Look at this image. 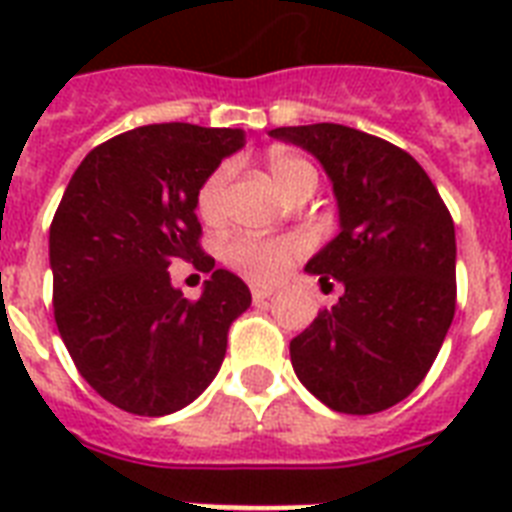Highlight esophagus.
Masks as SVG:
<instances>
[{
  "instance_id": "esophagus-1",
  "label": "esophagus",
  "mask_w": 512,
  "mask_h": 512,
  "mask_svg": "<svg viewBox=\"0 0 512 512\" xmlns=\"http://www.w3.org/2000/svg\"><path fill=\"white\" fill-rule=\"evenodd\" d=\"M272 293H275V288H267V285H253V288H251V296H253V301H256V304L267 301Z\"/></svg>"
}]
</instances>
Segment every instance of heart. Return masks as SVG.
<instances>
[{"instance_id": "1", "label": "heart", "mask_w": 512, "mask_h": 512, "mask_svg": "<svg viewBox=\"0 0 512 512\" xmlns=\"http://www.w3.org/2000/svg\"><path fill=\"white\" fill-rule=\"evenodd\" d=\"M269 176L275 181L280 192H288L299 178L315 176V168L310 162L291 152H275L269 154ZM229 165H219L211 176L205 178L197 189V216L202 221H216L224 211V192L229 184ZM299 237H277V240H256V237H235L227 245V259L232 267H237L243 275L253 277V280H272L291 264L301 253Z\"/></svg>"}]
</instances>
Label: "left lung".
Here are the masks:
<instances>
[{
	"label": "left lung",
	"instance_id": "left-lung-1",
	"mask_svg": "<svg viewBox=\"0 0 512 512\" xmlns=\"http://www.w3.org/2000/svg\"><path fill=\"white\" fill-rule=\"evenodd\" d=\"M269 136L323 165L339 211L304 272L344 293L291 342L293 371L334 411H384L417 390L454 320V221L422 165L382 138L334 122Z\"/></svg>",
	"mask_w": 512,
	"mask_h": 512
}]
</instances>
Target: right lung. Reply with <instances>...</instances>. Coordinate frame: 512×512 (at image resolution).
Segmentation results:
<instances>
[{"label":"right lung","instance_id":"obj_1","mask_svg":"<svg viewBox=\"0 0 512 512\" xmlns=\"http://www.w3.org/2000/svg\"><path fill=\"white\" fill-rule=\"evenodd\" d=\"M245 146L240 128L144 125L95 146L74 170L50 227L55 326L85 382L141 417L200 398L219 374L248 285L200 251L197 189ZM212 275L189 302L167 267Z\"/></svg>","mask_w":512,"mask_h":512}]
</instances>
